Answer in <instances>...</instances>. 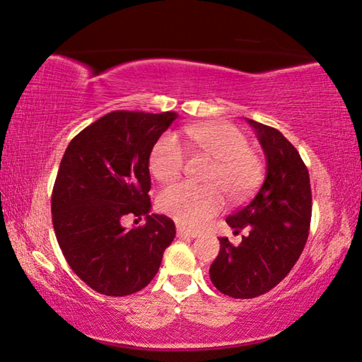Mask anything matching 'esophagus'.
<instances>
[{
    "label": "esophagus",
    "mask_w": 362,
    "mask_h": 362,
    "mask_svg": "<svg viewBox=\"0 0 362 362\" xmlns=\"http://www.w3.org/2000/svg\"><path fill=\"white\" fill-rule=\"evenodd\" d=\"M177 237H179V239H193V237H197V234L190 233V230L182 228V226H177Z\"/></svg>",
    "instance_id": "obj_1"
}]
</instances>
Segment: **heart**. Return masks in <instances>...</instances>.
Listing matches in <instances>:
<instances>
[{"label": "heart", "mask_w": 362, "mask_h": 362, "mask_svg": "<svg viewBox=\"0 0 362 362\" xmlns=\"http://www.w3.org/2000/svg\"><path fill=\"white\" fill-rule=\"evenodd\" d=\"M192 151L213 158L206 180L211 183L177 182L159 193L160 211L177 223L198 229L218 214L226 204L224 190L240 199L258 185L263 165L249 148V139L239 128L226 122H206L185 128ZM187 149L174 133H165L151 149L149 169L160 182H170L182 174Z\"/></svg>", "instance_id": "heart-1"}]
</instances>
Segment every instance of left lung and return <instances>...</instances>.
Returning <instances> with one entry per match:
<instances>
[{
  "label": "left lung",
  "mask_w": 362,
  "mask_h": 362,
  "mask_svg": "<svg viewBox=\"0 0 362 362\" xmlns=\"http://www.w3.org/2000/svg\"><path fill=\"white\" fill-rule=\"evenodd\" d=\"M267 158V177L245 206L226 223L240 233L239 245L221 237L209 267L216 289L234 299H252L283 281L304 250L312 216L309 170L293 144L276 128L249 120Z\"/></svg>",
  "instance_id": "obj_1"
}]
</instances>
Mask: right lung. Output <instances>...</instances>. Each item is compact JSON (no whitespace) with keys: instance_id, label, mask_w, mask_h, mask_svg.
Listing matches in <instances>:
<instances>
[{"instance_id":"add662e5","label":"right lung","mask_w":362,"mask_h":362,"mask_svg":"<svg viewBox=\"0 0 362 362\" xmlns=\"http://www.w3.org/2000/svg\"><path fill=\"white\" fill-rule=\"evenodd\" d=\"M175 112L115 110L68 144L52 192V219L68 265L94 291L128 296L156 276L175 224L149 214V156ZM147 224L128 231L125 215Z\"/></svg>"}]
</instances>
